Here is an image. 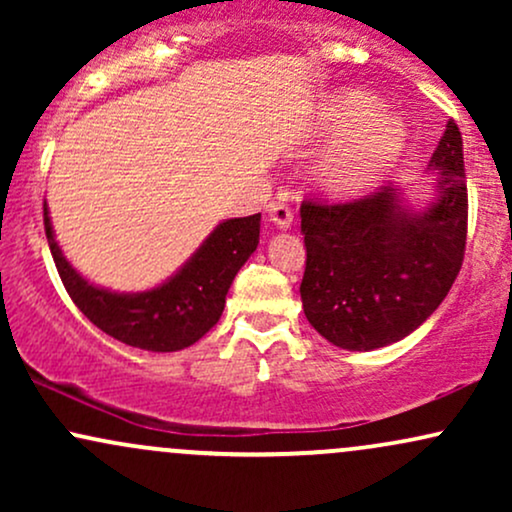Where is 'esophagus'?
<instances>
[{"label":"esophagus","instance_id":"34e87169","mask_svg":"<svg viewBox=\"0 0 512 512\" xmlns=\"http://www.w3.org/2000/svg\"><path fill=\"white\" fill-rule=\"evenodd\" d=\"M267 219L272 221L276 228H281V231H284V228H289L291 221H293V214H291L289 204L269 202L267 204Z\"/></svg>","mask_w":512,"mask_h":512}]
</instances>
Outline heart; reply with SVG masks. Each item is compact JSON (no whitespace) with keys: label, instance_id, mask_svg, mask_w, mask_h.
I'll return each mask as SVG.
<instances>
[{"label":"heart","instance_id":"b5f03b06","mask_svg":"<svg viewBox=\"0 0 512 512\" xmlns=\"http://www.w3.org/2000/svg\"><path fill=\"white\" fill-rule=\"evenodd\" d=\"M315 132H337L313 161L315 185L334 199L356 197L385 178L407 142L404 122L375 108V98L346 91L322 103Z\"/></svg>","mask_w":512,"mask_h":512}]
</instances>
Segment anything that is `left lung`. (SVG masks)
Returning <instances> with one entry per match:
<instances>
[{"label": "left lung", "mask_w": 512, "mask_h": 512, "mask_svg": "<svg viewBox=\"0 0 512 512\" xmlns=\"http://www.w3.org/2000/svg\"><path fill=\"white\" fill-rule=\"evenodd\" d=\"M431 204L414 209L399 187L344 204L305 199L301 233L305 317L327 342L373 351L404 339L443 303L467 243L462 134L445 125L431 156Z\"/></svg>", "instance_id": "left-lung-1"}]
</instances>
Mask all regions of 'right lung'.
Wrapping results in <instances>:
<instances>
[{"instance_id":"add662e5","label":"right lung","mask_w":512,"mask_h":512,"mask_svg":"<svg viewBox=\"0 0 512 512\" xmlns=\"http://www.w3.org/2000/svg\"><path fill=\"white\" fill-rule=\"evenodd\" d=\"M43 211L52 260L76 308L98 330L144 351H180L199 342L219 322L238 269L260 243V214L228 219L156 289L117 293L91 284L76 272L55 240L48 202Z\"/></svg>"}]
</instances>
